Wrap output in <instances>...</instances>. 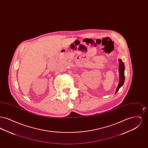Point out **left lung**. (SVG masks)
I'll list each match as a JSON object with an SVG mask.
<instances>
[{
  "label": "left lung",
  "instance_id": "left-lung-1",
  "mask_svg": "<svg viewBox=\"0 0 148 148\" xmlns=\"http://www.w3.org/2000/svg\"><path fill=\"white\" fill-rule=\"evenodd\" d=\"M119 71L120 74V82L115 93H116L117 92H118L119 89L123 86V85L124 83V80H125V77H124L125 67H124V63L123 62L122 60H121V59H119Z\"/></svg>",
  "mask_w": 148,
  "mask_h": 148
}]
</instances>
